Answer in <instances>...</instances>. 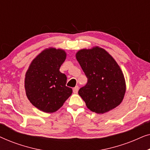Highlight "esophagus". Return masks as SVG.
I'll return each mask as SVG.
<instances>
[{"instance_id": "34e87169", "label": "esophagus", "mask_w": 150, "mask_h": 150, "mask_svg": "<svg viewBox=\"0 0 150 150\" xmlns=\"http://www.w3.org/2000/svg\"><path fill=\"white\" fill-rule=\"evenodd\" d=\"M79 87H78V86H76V87H74L73 88V92L74 93H78V91H79Z\"/></svg>"}]
</instances>
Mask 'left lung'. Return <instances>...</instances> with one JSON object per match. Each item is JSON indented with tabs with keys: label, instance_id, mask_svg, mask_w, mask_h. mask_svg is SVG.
Wrapping results in <instances>:
<instances>
[{
	"label": "left lung",
	"instance_id": "left-lung-1",
	"mask_svg": "<svg viewBox=\"0 0 150 150\" xmlns=\"http://www.w3.org/2000/svg\"><path fill=\"white\" fill-rule=\"evenodd\" d=\"M76 58L88 81L79 94L91 111L103 114L122 103L126 90L123 71L107 51L99 46L81 49Z\"/></svg>",
	"mask_w": 150,
	"mask_h": 150
}]
</instances>
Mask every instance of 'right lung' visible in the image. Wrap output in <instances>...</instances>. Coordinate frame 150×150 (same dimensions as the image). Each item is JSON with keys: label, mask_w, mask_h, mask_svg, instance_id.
Here are the masks:
<instances>
[{"label": "right lung", "mask_w": 150, "mask_h": 150, "mask_svg": "<svg viewBox=\"0 0 150 150\" xmlns=\"http://www.w3.org/2000/svg\"><path fill=\"white\" fill-rule=\"evenodd\" d=\"M66 57L63 49L46 48L37 55L26 71V95L43 112H56L72 93L71 88L66 86V75L59 71Z\"/></svg>", "instance_id": "right-lung-1"}]
</instances>
